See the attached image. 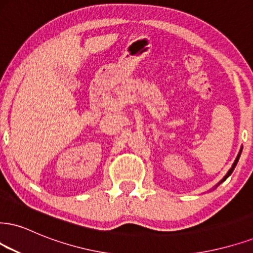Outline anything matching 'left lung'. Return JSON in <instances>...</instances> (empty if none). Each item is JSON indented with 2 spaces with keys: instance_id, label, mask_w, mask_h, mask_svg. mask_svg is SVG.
Segmentation results:
<instances>
[{
  "instance_id": "obj_1",
  "label": "left lung",
  "mask_w": 253,
  "mask_h": 253,
  "mask_svg": "<svg viewBox=\"0 0 253 253\" xmlns=\"http://www.w3.org/2000/svg\"><path fill=\"white\" fill-rule=\"evenodd\" d=\"M242 150H243V146H242V148H241V150H239V152H238V155H237V157H236V160H235V162H233L232 167H231V168H230V170H229V171H227V173L225 174V176H224V177H223V179H222V180H220V182L217 184V185H216V188H217V186H218V185H219V184H220V183H223V182H224V180H225V179L227 178V177H229V176H230V174H231V173H232V171H233V170H235L236 165H237V163H238V160H239V157H241Z\"/></svg>"
}]
</instances>
